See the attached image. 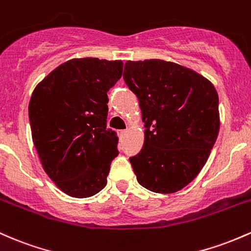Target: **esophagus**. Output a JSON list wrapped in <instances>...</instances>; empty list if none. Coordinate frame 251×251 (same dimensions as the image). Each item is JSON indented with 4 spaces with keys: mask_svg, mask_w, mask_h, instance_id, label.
Wrapping results in <instances>:
<instances>
[{
    "mask_svg": "<svg viewBox=\"0 0 251 251\" xmlns=\"http://www.w3.org/2000/svg\"><path fill=\"white\" fill-rule=\"evenodd\" d=\"M126 133H128V131H126V130H121L120 131V136L121 137H125L126 135Z\"/></svg>",
    "mask_w": 251,
    "mask_h": 251,
    "instance_id": "34e87169",
    "label": "esophagus"
}]
</instances>
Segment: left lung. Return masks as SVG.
<instances>
[{"instance_id": "1", "label": "left lung", "mask_w": 251, "mask_h": 251, "mask_svg": "<svg viewBox=\"0 0 251 251\" xmlns=\"http://www.w3.org/2000/svg\"><path fill=\"white\" fill-rule=\"evenodd\" d=\"M123 79L136 95L145 143L130 157L141 186L174 193L209 159L219 133L218 94L209 79L171 61H126Z\"/></svg>"}]
</instances>
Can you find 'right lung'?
I'll use <instances>...</instances> for the list:
<instances>
[{"mask_svg":"<svg viewBox=\"0 0 251 251\" xmlns=\"http://www.w3.org/2000/svg\"><path fill=\"white\" fill-rule=\"evenodd\" d=\"M121 60L71 59L36 85L29 100L30 130L42 168L75 198L102 191L117 136L106 129V92L122 77Z\"/></svg>","mask_w":251,"mask_h":251,"instance_id":"1","label":"right lung"}]
</instances>
